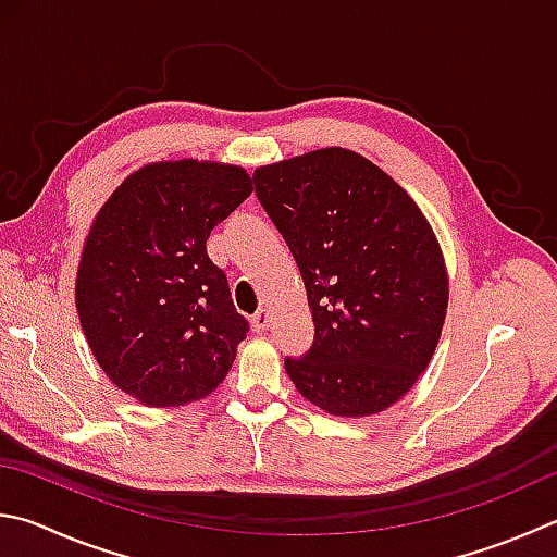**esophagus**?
Masks as SVG:
<instances>
[{"mask_svg":"<svg viewBox=\"0 0 557 557\" xmlns=\"http://www.w3.org/2000/svg\"><path fill=\"white\" fill-rule=\"evenodd\" d=\"M250 323H252V331H256V333L268 331V326H270V311H268V309L256 311V313H252V317H250Z\"/></svg>","mask_w":557,"mask_h":557,"instance_id":"1","label":"esophagus"}]
</instances>
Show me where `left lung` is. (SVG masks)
<instances>
[{
	"mask_svg": "<svg viewBox=\"0 0 557 557\" xmlns=\"http://www.w3.org/2000/svg\"><path fill=\"white\" fill-rule=\"evenodd\" d=\"M256 195L297 260L313 343L289 380L333 417H370L433 358L448 309L438 238L407 191L348 148L262 165Z\"/></svg>",
	"mask_w": 557,
	"mask_h": 557,
	"instance_id": "1",
	"label": "left lung"
}]
</instances>
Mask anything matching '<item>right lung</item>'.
<instances>
[{
    "label": "right lung",
    "mask_w": 557,
    "mask_h": 557,
    "mask_svg": "<svg viewBox=\"0 0 557 557\" xmlns=\"http://www.w3.org/2000/svg\"><path fill=\"white\" fill-rule=\"evenodd\" d=\"M252 191L244 168L163 160L136 170L85 238L75 305L107 377L146 407H182L224 382L248 321L207 238Z\"/></svg>",
    "instance_id": "right-lung-1"
}]
</instances>
